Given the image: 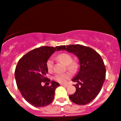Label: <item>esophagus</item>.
<instances>
[{
  "mask_svg": "<svg viewBox=\"0 0 121 121\" xmlns=\"http://www.w3.org/2000/svg\"><path fill=\"white\" fill-rule=\"evenodd\" d=\"M61 85L62 86H63V87H67L68 86V85L65 84H61Z\"/></svg>",
  "mask_w": 121,
  "mask_h": 121,
  "instance_id": "obj_1",
  "label": "esophagus"
}]
</instances>
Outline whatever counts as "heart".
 <instances>
[{
    "instance_id": "1",
    "label": "heart",
    "mask_w": 121,
    "mask_h": 121,
    "mask_svg": "<svg viewBox=\"0 0 121 121\" xmlns=\"http://www.w3.org/2000/svg\"><path fill=\"white\" fill-rule=\"evenodd\" d=\"M57 59L67 65V68L71 71H75L78 68V64L75 61H72V57L69 54L67 53H60L57 56ZM46 67L49 71H52L53 68V61L49 58L46 62ZM71 73L69 72L64 73H57L53 76V79L58 83H64L68 79L71 77Z\"/></svg>"
}]
</instances>
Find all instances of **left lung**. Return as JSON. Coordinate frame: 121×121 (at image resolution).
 Instances as JSON below:
<instances>
[{"instance_id": "obj_1", "label": "left lung", "mask_w": 121, "mask_h": 121, "mask_svg": "<svg viewBox=\"0 0 121 121\" xmlns=\"http://www.w3.org/2000/svg\"><path fill=\"white\" fill-rule=\"evenodd\" d=\"M66 50L75 54L80 61L79 73L72 79L78 82L75 85V92L69 96L72 102L85 105L92 102L100 92L106 79V68L101 56L95 50L79 44L62 45L58 50Z\"/></svg>"}]
</instances>
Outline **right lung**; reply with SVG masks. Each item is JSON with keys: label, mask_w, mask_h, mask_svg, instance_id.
I'll return each instance as SVG.
<instances>
[{"label": "right lung", "mask_w": 121, "mask_h": 121, "mask_svg": "<svg viewBox=\"0 0 121 121\" xmlns=\"http://www.w3.org/2000/svg\"><path fill=\"white\" fill-rule=\"evenodd\" d=\"M58 47L45 46L34 49L20 58L17 64L15 70L17 87L24 99L33 106L41 107L50 104L55 90L60 86L54 81H52L50 86L41 85L50 82L45 77L48 72L46 62Z\"/></svg>", "instance_id": "add662e5"}]
</instances>
